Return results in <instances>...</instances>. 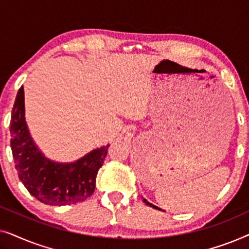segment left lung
Here are the masks:
<instances>
[{"mask_svg": "<svg viewBox=\"0 0 249 249\" xmlns=\"http://www.w3.org/2000/svg\"><path fill=\"white\" fill-rule=\"evenodd\" d=\"M144 203H146V205H148V206H151V207H153V209H155V210H161V209H159L158 206H155V205H153V204H151V203H148L147 200L146 199H144Z\"/></svg>", "mask_w": 249, "mask_h": 249, "instance_id": "8db88e82", "label": "left lung"}]
</instances>
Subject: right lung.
Returning <instances> with one entry per match:
<instances>
[{
  "instance_id": "1",
  "label": "right lung",
  "mask_w": 249,
  "mask_h": 249,
  "mask_svg": "<svg viewBox=\"0 0 249 249\" xmlns=\"http://www.w3.org/2000/svg\"><path fill=\"white\" fill-rule=\"evenodd\" d=\"M11 149L20 181L39 202L63 206L84 202L93 195L98 170L103 165L110 145L93 149L71 163L46 159L29 134L25 120V94L20 87L13 105Z\"/></svg>"
}]
</instances>
